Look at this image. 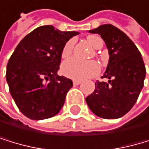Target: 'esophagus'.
Masks as SVG:
<instances>
[{
    "mask_svg": "<svg viewBox=\"0 0 149 149\" xmlns=\"http://www.w3.org/2000/svg\"><path fill=\"white\" fill-rule=\"evenodd\" d=\"M81 82V81H79V79H74V81H73L74 85H79Z\"/></svg>",
    "mask_w": 149,
    "mask_h": 149,
    "instance_id": "esophagus-1",
    "label": "esophagus"
}]
</instances>
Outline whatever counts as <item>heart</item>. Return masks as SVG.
Listing matches in <instances>:
<instances>
[{
  "label": "heart",
  "mask_w": 149,
  "mask_h": 149,
  "mask_svg": "<svg viewBox=\"0 0 149 149\" xmlns=\"http://www.w3.org/2000/svg\"><path fill=\"white\" fill-rule=\"evenodd\" d=\"M86 40L90 46L94 49H101L103 46V42L98 36H88ZM74 40H68L65 45L61 51L62 58H68L73 50ZM61 72L64 76L73 79H85L96 76L100 72V66L95 61L81 62L76 58H70L65 61L61 67Z\"/></svg>",
  "instance_id": "1"
}]
</instances>
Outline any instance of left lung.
<instances>
[{
  "label": "left lung",
  "instance_id": "obj_1",
  "mask_svg": "<svg viewBox=\"0 0 149 149\" xmlns=\"http://www.w3.org/2000/svg\"><path fill=\"white\" fill-rule=\"evenodd\" d=\"M90 32L99 34L106 44L110 58L102 78L109 81H97L86 102L97 116L120 118L135 105L144 86L146 68L141 53L124 32L112 24L100 25Z\"/></svg>",
  "mask_w": 149,
  "mask_h": 149
}]
</instances>
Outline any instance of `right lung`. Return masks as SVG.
<instances>
[{"label": "right lung", "instance_id": "add662e5", "mask_svg": "<svg viewBox=\"0 0 149 149\" xmlns=\"http://www.w3.org/2000/svg\"><path fill=\"white\" fill-rule=\"evenodd\" d=\"M79 32L40 26L18 44L7 64L6 79L17 107L32 120L58 113L72 81L58 76L64 45Z\"/></svg>", "mask_w": 149, "mask_h": 149}]
</instances>
